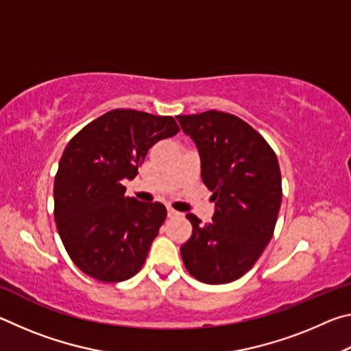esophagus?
Returning <instances> with one entry per match:
<instances>
[{"mask_svg": "<svg viewBox=\"0 0 351 351\" xmlns=\"http://www.w3.org/2000/svg\"><path fill=\"white\" fill-rule=\"evenodd\" d=\"M178 215H180V212H176L175 209H170V207H169V209H167V217L169 218H173V217H178Z\"/></svg>", "mask_w": 351, "mask_h": 351, "instance_id": "esophagus-1", "label": "esophagus"}]
</instances>
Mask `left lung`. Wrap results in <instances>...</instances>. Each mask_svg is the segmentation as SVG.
Listing matches in <instances>:
<instances>
[{"mask_svg": "<svg viewBox=\"0 0 351 351\" xmlns=\"http://www.w3.org/2000/svg\"><path fill=\"white\" fill-rule=\"evenodd\" d=\"M176 119L198 148L201 178L215 201L204 226L187 213L193 232L181 246L182 261L199 282H234L252 268L274 234L282 203L277 156L234 114L210 110Z\"/></svg>", "mask_w": 351, "mask_h": 351, "instance_id": "8db88e82", "label": "left lung"}]
</instances>
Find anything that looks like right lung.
<instances>
[{
    "label": "right lung",
    "mask_w": 351,
    "mask_h": 351,
    "mask_svg": "<svg viewBox=\"0 0 351 351\" xmlns=\"http://www.w3.org/2000/svg\"><path fill=\"white\" fill-rule=\"evenodd\" d=\"M180 132L170 116L112 110L88 123L64 148L54 181V218L77 268L116 283L139 272L167 209L125 197L147 152Z\"/></svg>",
    "instance_id": "1"
}]
</instances>
